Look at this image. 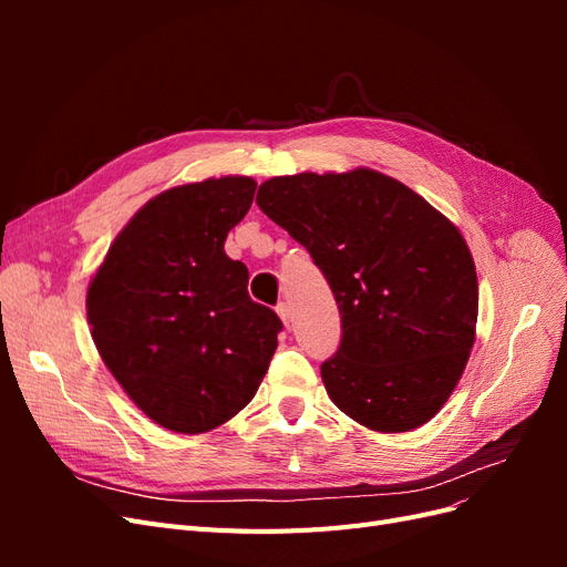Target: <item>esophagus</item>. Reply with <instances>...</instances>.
<instances>
[{"label": "esophagus", "mask_w": 567, "mask_h": 567, "mask_svg": "<svg viewBox=\"0 0 567 567\" xmlns=\"http://www.w3.org/2000/svg\"><path fill=\"white\" fill-rule=\"evenodd\" d=\"M277 315H279L281 321L288 326V323H290V305H288V302H279V305H277Z\"/></svg>", "instance_id": "34e87169"}]
</instances>
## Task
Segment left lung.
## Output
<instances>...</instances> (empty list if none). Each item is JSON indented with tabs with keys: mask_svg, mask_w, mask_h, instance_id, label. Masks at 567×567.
<instances>
[{
	"mask_svg": "<svg viewBox=\"0 0 567 567\" xmlns=\"http://www.w3.org/2000/svg\"><path fill=\"white\" fill-rule=\"evenodd\" d=\"M257 205L307 248L333 290L342 338L321 364L333 404L379 433L431 421L475 342L477 277L458 229L367 167L267 179Z\"/></svg>",
	"mask_w": 567,
	"mask_h": 567,
	"instance_id": "8db88e82",
	"label": "left lung"
}]
</instances>
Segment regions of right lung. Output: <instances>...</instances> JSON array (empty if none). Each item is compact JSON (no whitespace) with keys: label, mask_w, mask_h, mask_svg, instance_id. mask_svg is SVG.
<instances>
[{"label":"right lung","mask_w":567,"mask_h":567,"mask_svg":"<svg viewBox=\"0 0 567 567\" xmlns=\"http://www.w3.org/2000/svg\"><path fill=\"white\" fill-rule=\"evenodd\" d=\"M255 186L219 177L167 188L117 234L90 284L101 359L167 431L196 435L236 416L279 346L281 319L250 300L246 265L225 252Z\"/></svg>","instance_id":"add662e5"}]
</instances>
